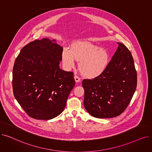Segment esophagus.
Here are the masks:
<instances>
[{"label":"esophagus","instance_id":"34e87169","mask_svg":"<svg viewBox=\"0 0 152 152\" xmlns=\"http://www.w3.org/2000/svg\"><path fill=\"white\" fill-rule=\"evenodd\" d=\"M74 78H75V81H76V83H79V82H80V81H81V79H80V77H79V76H75V77H74Z\"/></svg>","mask_w":152,"mask_h":152}]
</instances>
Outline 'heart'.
Instances as JSON below:
<instances>
[{
	"label": "heart",
	"instance_id": "heart-1",
	"mask_svg": "<svg viewBox=\"0 0 152 152\" xmlns=\"http://www.w3.org/2000/svg\"><path fill=\"white\" fill-rule=\"evenodd\" d=\"M75 60L80 61L79 68L84 76L94 78L105 70L110 57L105 49L89 42H77L71 45V50L64 48L61 53L62 63L66 69L75 66Z\"/></svg>",
	"mask_w": 152,
	"mask_h": 152
}]
</instances>
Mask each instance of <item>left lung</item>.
I'll list each match as a JSON object with an SVG mask.
<instances>
[{"label": "left lung", "mask_w": 152, "mask_h": 152, "mask_svg": "<svg viewBox=\"0 0 152 152\" xmlns=\"http://www.w3.org/2000/svg\"><path fill=\"white\" fill-rule=\"evenodd\" d=\"M100 76L82 82L84 106L98 118L120 115L128 106L137 87V71L129 49L121 43Z\"/></svg>", "instance_id": "1"}]
</instances>
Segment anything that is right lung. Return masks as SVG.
<instances>
[{
  "label": "right lung",
  "mask_w": 152,
  "mask_h": 152,
  "mask_svg": "<svg viewBox=\"0 0 152 152\" xmlns=\"http://www.w3.org/2000/svg\"><path fill=\"white\" fill-rule=\"evenodd\" d=\"M63 47L55 40H35L20 51L13 68V92L28 116L49 120L65 108L75 85L73 72L60 68Z\"/></svg>",
  "instance_id": "add662e5"
}]
</instances>
